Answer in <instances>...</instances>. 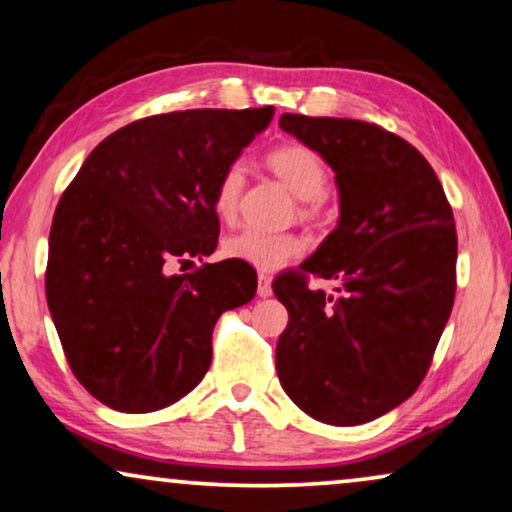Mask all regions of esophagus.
Wrapping results in <instances>:
<instances>
[{
  "label": "esophagus",
  "instance_id": "1",
  "mask_svg": "<svg viewBox=\"0 0 512 512\" xmlns=\"http://www.w3.org/2000/svg\"><path fill=\"white\" fill-rule=\"evenodd\" d=\"M258 296L270 298L272 296V277L265 272H258Z\"/></svg>",
  "mask_w": 512,
  "mask_h": 512
}]
</instances>
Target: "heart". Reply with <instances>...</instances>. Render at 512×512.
<instances>
[{"label":"heart","instance_id":"obj_1","mask_svg":"<svg viewBox=\"0 0 512 512\" xmlns=\"http://www.w3.org/2000/svg\"><path fill=\"white\" fill-rule=\"evenodd\" d=\"M270 170L289 186L300 200H317L326 193L328 170L321 156L305 144H282L268 153ZM247 165L233 160L221 172L214 191V209L221 219H230L240 202ZM305 251V240L296 233H268L244 228L223 242V254L258 270H277Z\"/></svg>","mask_w":512,"mask_h":512}]
</instances>
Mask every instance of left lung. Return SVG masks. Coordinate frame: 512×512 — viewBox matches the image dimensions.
<instances>
[{
	"mask_svg": "<svg viewBox=\"0 0 512 512\" xmlns=\"http://www.w3.org/2000/svg\"><path fill=\"white\" fill-rule=\"evenodd\" d=\"M279 128L333 167L338 228L272 291L289 310L277 375L293 403L333 426L373 422L415 394L450 319L457 230L415 146L375 123L282 114ZM341 282L338 297L306 275Z\"/></svg>",
	"mask_w": 512,
	"mask_h": 512,
	"instance_id": "8db88e82",
	"label": "left lung"
}]
</instances>
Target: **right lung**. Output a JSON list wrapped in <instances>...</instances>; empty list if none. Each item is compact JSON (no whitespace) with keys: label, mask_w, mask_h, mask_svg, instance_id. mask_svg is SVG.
I'll return each mask as SVG.
<instances>
[{"label":"right lung","mask_w":512,"mask_h":512,"mask_svg":"<svg viewBox=\"0 0 512 512\" xmlns=\"http://www.w3.org/2000/svg\"><path fill=\"white\" fill-rule=\"evenodd\" d=\"M275 114L188 109L116 130L81 165L55 209L46 300L88 394L121 412L177 403L212 363V331L256 293L251 265L209 256L216 181Z\"/></svg>","instance_id":"add662e5"}]
</instances>
